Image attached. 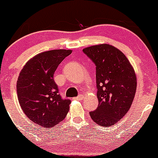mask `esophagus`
<instances>
[{"mask_svg":"<svg viewBox=\"0 0 158 158\" xmlns=\"http://www.w3.org/2000/svg\"><path fill=\"white\" fill-rule=\"evenodd\" d=\"M83 98H84V96L83 95H79V96H77V97H74V98H73V100H83Z\"/></svg>","mask_w":158,"mask_h":158,"instance_id":"34e87169","label":"esophagus"}]
</instances>
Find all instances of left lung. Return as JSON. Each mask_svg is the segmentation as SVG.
<instances>
[{
  "label": "left lung",
  "instance_id": "1",
  "mask_svg": "<svg viewBox=\"0 0 158 158\" xmlns=\"http://www.w3.org/2000/svg\"><path fill=\"white\" fill-rule=\"evenodd\" d=\"M83 52L96 65L99 104L90 115L98 125L109 127L131 107L137 87L135 73L126 55L113 45H93Z\"/></svg>",
  "mask_w": 158,
  "mask_h": 158
}]
</instances>
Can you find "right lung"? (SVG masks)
<instances>
[{
    "label": "right lung",
    "mask_w": 158,
    "mask_h": 158,
    "mask_svg": "<svg viewBox=\"0 0 158 158\" xmlns=\"http://www.w3.org/2000/svg\"><path fill=\"white\" fill-rule=\"evenodd\" d=\"M71 50L56 49L35 55L19 73L17 84L19 103L26 115L35 125L54 127L69 110L71 100L63 99L53 75Z\"/></svg>",
    "instance_id": "obj_1"
}]
</instances>
